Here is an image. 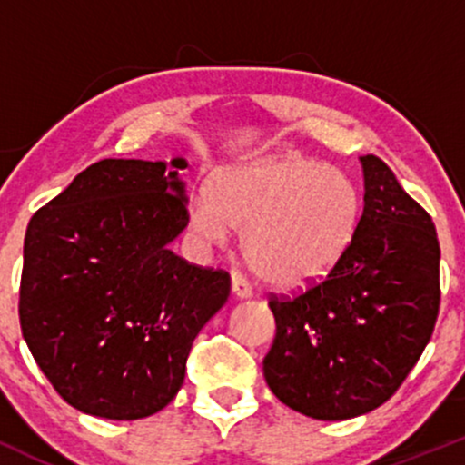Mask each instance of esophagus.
I'll list each match as a JSON object with an SVG mask.
<instances>
[{"label":"esophagus","mask_w":465,"mask_h":465,"mask_svg":"<svg viewBox=\"0 0 465 465\" xmlns=\"http://www.w3.org/2000/svg\"><path fill=\"white\" fill-rule=\"evenodd\" d=\"M232 292H233V297H238V300H247V297L253 295L249 282L238 273L232 275Z\"/></svg>","instance_id":"esophagus-1"}]
</instances>
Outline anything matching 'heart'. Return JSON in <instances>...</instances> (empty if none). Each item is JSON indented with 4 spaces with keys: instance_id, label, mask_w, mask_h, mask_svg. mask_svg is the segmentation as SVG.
Here are the masks:
<instances>
[{
    "instance_id": "1",
    "label": "heart",
    "mask_w": 465,
    "mask_h": 465,
    "mask_svg": "<svg viewBox=\"0 0 465 465\" xmlns=\"http://www.w3.org/2000/svg\"><path fill=\"white\" fill-rule=\"evenodd\" d=\"M190 227L210 244L240 229L244 262L264 284L295 291L323 280L348 251L359 194L341 170L300 154L221 170L190 203Z\"/></svg>"
}]
</instances>
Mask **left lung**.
Returning a JSON list of instances; mask_svg holds the SVG:
<instances>
[{
    "instance_id": "8db88e82",
    "label": "left lung",
    "mask_w": 465,
    "mask_h": 465,
    "mask_svg": "<svg viewBox=\"0 0 465 465\" xmlns=\"http://www.w3.org/2000/svg\"><path fill=\"white\" fill-rule=\"evenodd\" d=\"M365 205L341 262L292 297L271 295L266 385L314 420L387 402L420 361L440 312L433 218L376 154L361 157Z\"/></svg>"
}]
</instances>
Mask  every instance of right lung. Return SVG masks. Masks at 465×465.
<instances>
[{
	"label": "right lung",
	"instance_id": "1",
	"mask_svg": "<svg viewBox=\"0 0 465 465\" xmlns=\"http://www.w3.org/2000/svg\"><path fill=\"white\" fill-rule=\"evenodd\" d=\"M185 159H103L30 218L19 322L36 365L83 413L140 420L183 385L232 280L168 244L188 225Z\"/></svg>",
	"mask_w": 465,
	"mask_h": 465
}]
</instances>
